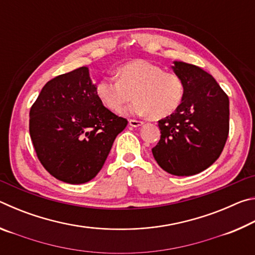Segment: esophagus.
I'll return each instance as SVG.
<instances>
[{
  "label": "esophagus",
  "instance_id": "1",
  "mask_svg": "<svg viewBox=\"0 0 255 255\" xmlns=\"http://www.w3.org/2000/svg\"><path fill=\"white\" fill-rule=\"evenodd\" d=\"M129 125H130L131 127H140V126H143L144 123L143 122H139V120L130 119V120H129Z\"/></svg>",
  "mask_w": 255,
  "mask_h": 255
}]
</instances>
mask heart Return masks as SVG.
I'll use <instances>...</instances> for the list:
<instances>
[{
  "label": "heart",
  "instance_id": "b5f03b06",
  "mask_svg": "<svg viewBox=\"0 0 255 255\" xmlns=\"http://www.w3.org/2000/svg\"><path fill=\"white\" fill-rule=\"evenodd\" d=\"M135 97L126 114L162 118L180 106L184 96V83L172 72L145 59H135L120 66L117 77H103L97 84V96L103 106L120 112Z\"/></svg>",
  "mask_w": 255,
  "mask_h": 255
}]
</instances>
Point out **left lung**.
<instances>
[{"instance_id": "obj_1", "label": "left lung", "mask_w": 255, "mask_h": 255, "mask_svg": "<svg viewBox=\"0 0 255 255\" xmlns=\"http://www.w3.org/2000/svg\"><path fill=\"white\" fill-rule=\"evenodd\" d=\"M184 96L173 114L161 119L153 156L167 173L189 176L209 167L223 152L230 130V100L209 73L174 60Z\"/></svg>"}]
</instances>
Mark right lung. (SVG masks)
Masks as SVG:
<instances>
[{
  "mask_svg": "<svg viewBox=\"0 0 255 255\" xmlns=\"http://www.w3.org/2000/svg\"><path fill=\"white\" fill-rule=\"evenodd\" d=\"M34 150L49 173L63 182H89L105 164L128 122L102 105L89 67L47 82L30 109Z\"/></svg>",
  "mask_w": 255,
  "mask_h": 255,
  "instance_id": "add662e5",
  "label": "right lung"
}]
</instances>
